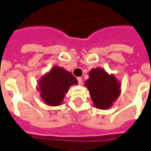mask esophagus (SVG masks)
<instances>
[{"label": "esophagus", "mask_w": 151, "mask_h": 151, "mask_svg": "<svg viewBox=\"0 0 151 151\" xmlns=\"http://www.w3.org/2000/svg\"><path fill=\"white\" fill-rule=\"evenodd\" d=\"M78 81L79 85H82V84H83V78H82L81 77H78Z\"/></svg>", "instance_id": "esophagus-1"}]
</instances>
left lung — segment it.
<instances>
[{"mask_svg": "<svg viewBox=\"0 0 151 151\" xmlns=\"http://www.w3.org/2000/svg\"><path fill=\"white\" fill-rule=\"evenodd\" d=\"M85 86L89 90L94 105L101 109L110 108L121 92V84L118 79L101 68L91 70Z\"/></svg>", "mask_w": 151, "mask_h": 151, "instance_id": "obj_1", "label": "left lung"}]
</instances>
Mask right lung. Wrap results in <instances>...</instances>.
<instances>
[{
    "label": "right lung",
    "mask_w": 151,
    "mask_h": 151,
    "mask_svg": "<svg viewBox=\"0 0 151 151\" xmlns=\"http://www.w3.org/2000/svg\"><path fill=\"white\" fill-rule=\"evenodd\" d=\"M77 83L78 80L71 73L55 66L39 80L37 90L41 91V97L46 105L57 106L63 102L68 88Z\"/></svg>",
    "instance_id": "1"
}]
</instances>
